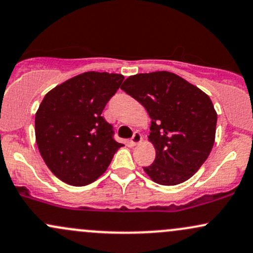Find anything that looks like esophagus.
Here are the masks:
<instances>
[{
	"label": "esophagus",
	"mask_w": 253,
	"mask_h": 253,
	"mask_svg": "<svg viewBox=\"0 0 253 253\" xmlns=\"http://www.w3.org/2000/svg\"><path fill=\"white\" fill-rule=\"evenodd\" d=\"M141 141H142V136H141V134H140V132L136 131L135 134H134V136H132V137H131V140H130V143H131L132 146H136V144L140 143Z\"/></svg>",
	"instance_id": "1"
}]
</instances>
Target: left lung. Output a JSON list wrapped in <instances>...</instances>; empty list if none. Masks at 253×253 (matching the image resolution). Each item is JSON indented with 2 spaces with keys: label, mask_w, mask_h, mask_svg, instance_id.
Wrapping results in <instances>:
<instances>
[{
  "label": "left lung",
  "mask_w": 253,
  "mask_h": 253,
  "mask_svg": "<svg viewBox=\"0 0 253 253\" xmlns=\"http://www.w3.org/2000/svg\"><path fill=\"white\" fill-rule=\"evenodd\" d=\"M152 118L149 141L155 160L143 167L160 185H177L191 178L211 154L217 115L211 98L169 72L136 74L121 87Z\"/></svg>",
  "instance_id": "8db88e82"
}]
</instances>
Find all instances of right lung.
I'll return each instance as SVG.
<instances>
[{
  "label": "right lung",
  "mask_w": 253,
  "mask_h": 253,
  "mask_svg": "<svg viewBox=\"0 0 253 253\" xmlns=\"http://www.w3.org/2000/svg\"><path fill=\"white\" fill-rule=\"evenodd\" d=\"M124 76L87 72L51 89L36 113V141L50 171L64 183L84 186L106 171L123 144L101 112Z\"/></svg>",
  "instance_id": "obj_1"
}]
</instances>
